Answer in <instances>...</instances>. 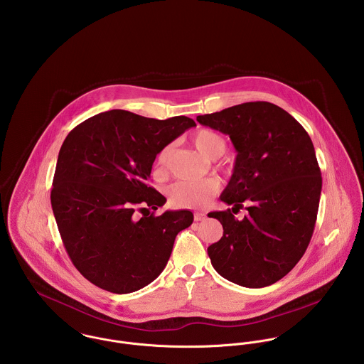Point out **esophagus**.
Returning <instances> with one entry per match:
<instances>
[{
	"instance_id": "obj_1",
	"label": "esophagus",
	"mask_w": 364,
	"mask_h": 364,
	"mask_svg": "<svg viewBox=\"0 0 364 364\" xmlns=\"http://www.w3.org/2000/svg\"><path fill=\"white\" fill-rule=\"evenodd\" d=\"M205 218H206L205 213H199V211L195 213V221H203Z\"/></svg>"
}]
</instances>
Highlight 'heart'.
I'll return each mask as SVG.
<instances>
[{"instance_id":"obj_1","label":"heart","mask_w":364,"mask_h":364,"mask_svg":"<svg viewBox=\"0 0 364 364\" xmlns=\"http://www.w3.org/2000/svg\"><path fill=\"white\" fill-rule=\"evenodd\" d=\"M193 144L196 149L210 159L223 156L227 144L221 134L214 130L202 129L193 134ZM169 146L159 150L156 156V165L164 169L169 156ZM220 182L215 178H206L200 181H178L168 186L166 195L171 206L176 208H205L210 199L218 192Z\"/></svg>"}]
</instances>
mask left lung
<instances>
[{
    "mask_svg": "<svg viewBox=\"0 0 364 364\" xmlns=\"http://www.w3.org/2000/svg\"><path fill=\"white\" fill-rule=\"evenodd\" d=\"M196 120L228 134L237 151L220 199L238 210L248 205L242 220L230 208L208 214L224 230L208 248L211 264L235 284L270 286L297 264L311 241L322 188L311 139L270 102L235 105Z\"/></svg>",
    "mask_w": 364,
    "mask_h": 364,
    "instance_id": "8db88e82",
    "label": "left lung"
}]
</instances>
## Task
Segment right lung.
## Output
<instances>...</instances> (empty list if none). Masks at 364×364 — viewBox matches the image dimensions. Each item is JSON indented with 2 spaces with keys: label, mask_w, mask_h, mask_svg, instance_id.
<instances>
[{
  "label": "right lung",
  "mask_w": 364,
  "mask_h": 364,
  "mask_svg": "<svg viewBox=\"0 0 364 364\" xmlns=\"http://www.w3.org/2000/svg\"><path fill=\"white\" fill-rule=\"evenodd\" d=\"M193 126L186 116L158 120L113 109L65 137L53 178V213L70 259L95 286L126 294L150 284L178 232L193 223L189 210L149 211L166 202L150 186L156 154Z\"/></svg>",
  "instance_id": "obj_1"
}]
</instances>
